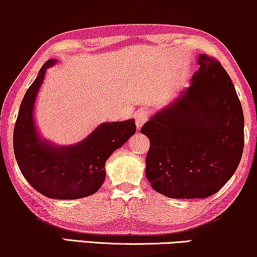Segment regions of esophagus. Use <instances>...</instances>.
Returning a JSON list of instances; mask_svg holds the SVG:
<instances>
[{
  "label": "esophagus",
  "instance_id": "34e87169",
  "mask_svg": "<svg viewBox=\"0 0 257 257\" xmlns=\"http://www.w3.org/2000/svg\"><path fill=\"white\" fill-rule=\"evenodd\" d=\"M149 118H150V112L149 111L145 110V108H142V110H139L135 115L137 127H138V128L142 127V126L145 124L147 120H149Z\"/></svg>",
  "mask_w": 257,
  "mask_h": 257
}]
</instances>
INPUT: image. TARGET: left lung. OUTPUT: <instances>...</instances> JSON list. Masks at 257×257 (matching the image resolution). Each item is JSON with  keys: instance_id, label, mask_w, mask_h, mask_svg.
I'll use <instances>...</instances> for the list:
<instances>
[{"instance_id": "1", "label": "left lung", "mask_w": 257, "mask_h": 257, "mask_svg": "<svg viewBox=\"0 0 257 257\" xmlns=\"http://www.w3.org/2000/svg\"><path fill=\"white\" fill-rule=\"evenodd\" d=\"M192 84L140 130L150 139L146 178L172 199H205L233 177L244 146V117L221 63L200 54Z\"/></svg>"}]
</instances>
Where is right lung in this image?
Segmentation results:
<instances>
[{"label": "right lung", "instance_id": "1", "mask_svg": "<svg viewBox=\"0 0 257 257\" xmlns=\"http://www.w3.org/2000/svg\"><path fill=\"white\" fill-rule=\"evenodd\" d=\"M49 59L24 94L14 127V153L26 180L50 199H82L96 193L105 180V163L135 135L133 119L104 122L83 142L58 147L41 139L34 121V104Z\"/></svg>", "mask_w": 257, "mask_h": 257}]
</instances>
